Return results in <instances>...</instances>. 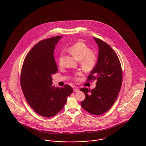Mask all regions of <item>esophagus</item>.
Segmentation results:
<instances>
[{
	"instance_id": "34e87169",
	"label": "esophagus",
	"mask_w": 146,
	"mask_h": 146,
	"mask_svg": "<svg viewBox=\"0 0 146 146\" xmlns=\"http://www.w3.org/2000/svg\"><path fill=\"white\" fill-rule=\"evenodd\" d=\"M73 90H74V92H78L79 90V89L78 88H74V89H73Z\"/></svg>"
}]
</instances>
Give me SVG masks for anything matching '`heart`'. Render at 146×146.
I'll return each mask as SVG.
<instances>
[{
    "mask_svg": "<svg viewBox=\"0 0 146 146\" xmlns=\"http://www.w3.org/2000/svg\"><path fill=\"white\" fill-rule=\"evenodd\" d=\"M68 51L78 60H80L84 69L88 70H91L96 63V57L92 53L91 49L82 42H78L70 46L68 49ZM62 55L60 54L58 57V62L60 65L62 64ZM76 75H80V72H77Z\"/></svg>",
    "mask_w": 146,
    "mask_h": 146,
    "instance_id": "obj_1",
    "label": "heart"
}]
</instances>
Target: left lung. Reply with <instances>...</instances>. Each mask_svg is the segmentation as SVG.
<instances>
[{
	"label": "left lung",
	"mask_w": 146,
	"mask_h": 146,
	"mask_svg": "<svg viewBox=\"0 0 146 146\" xmlns=\"http://www.w3.org/2000/svg\"><path fill=\"white\" fill-rule=\"evenodd\" d=\"M93 38L98 46V59L88 80H96V87L91 90L80 89L85 95L81 106L89 113L98 115L114 104L121 87L123 74L118 56L111 47L100 39Z\"/></svg>",
	"instance_id": "left-lung-1"
}]
</instances>
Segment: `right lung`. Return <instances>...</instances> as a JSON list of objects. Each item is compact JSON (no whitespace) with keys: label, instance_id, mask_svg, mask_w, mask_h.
Segmentation results:
<instances>
[{"label":"right lung","instance_id":"right-lung-1","mask_svg":"<svg viewBox=\"0 0 146 146\" xmlns=\"http://www.w3.org/2000/svg\"><path fill=\"white\" fill-rule=\"evenodd\" d=\"M61 38H50L35 45L26 56L21 70V88L27 102L36 113L47 118L61 111L73 92L68 85L63 88L52 85V75L58 70L54 51Z\"/></svg>","mask_w":146,"mask_h":146}]
</instances>
